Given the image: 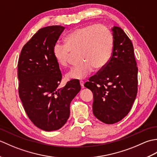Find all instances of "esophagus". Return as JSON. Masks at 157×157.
Listing matches in <instances>:
<instances>
[{"label": "esophagus", "instance_id": "obj_1", "mask_svg": "<svg viewBox=\"0 0 157 157\" xmlns=\"http://www.w3.org/2000/svg\"><path fill=\"white\" fill-rule=\"evenodd\" d=\"M79 83H80L81 87H82V88H84V81H80V82H79Z\"/></svg>", "mask_w": 157, "mask_h": 157}]
</instances>
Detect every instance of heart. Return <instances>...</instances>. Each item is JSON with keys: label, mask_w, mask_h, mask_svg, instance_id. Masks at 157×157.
<instances>
[{"label": "heart", "mask_w": 157, "mask_h": 157, "mask_svg": "<svg viewBox=\"0 0 157 157\" xmlns=\"http://www.w3.org/2000/svg\"><path fill=\"white\" fill-rule=\"evenodd\" d=\"M65 43L56 42L53 55L60 65L67 66L72 53H79L83 61L67 73L70 79H82L94 70L101 69L111 58L113 40L111 32L102 25H90L77 28L67 36Z\"/></svg>", "instance_id": "b5f03b06"}]
</instances>
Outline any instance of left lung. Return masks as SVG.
<instances>
[{"mask_svg":"<svg viewBox=\"0 0 157 157\" xmlns=\"http://www.w3.org/2000/svg\"><path fill=\"white\" fill-rule=\"evenodd\" d=\"M111 30V58L84 84L93 93V113L106 124L121 121L128 114L138 92V67L132 42L121 28L114 26Z\"/></svg>","mask_w":157,"mask_h":157,"instance_id":"obj_1","label":"left lung"}]
</instances>
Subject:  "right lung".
<instances>
[{
    "mask_svg": "<svg viewBox=\"0 0 157 157\" xmlns=\"http://www.w3.org/2000/svg\"><path fill=\"white\" fill-rule=\"evenodd\" d=\"M64 29L61 25L39 29L23 47L18 62L19 94L25 113L36 127L47 132L65 124L70 103L81 90L77 80L59 87L62 75L53 47Z\"/></svg>",
    "mask_w": 157,
    "mask_h": 157,
    "instance_id": "obj_1",
    "label": "right lung"
}]
</instances>
